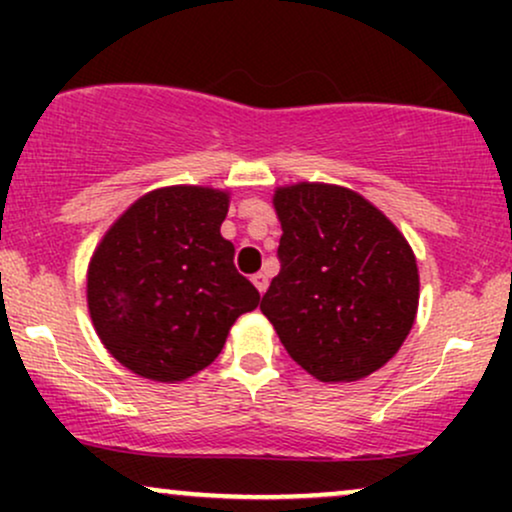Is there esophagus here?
I'll return each instance as SVG.
<instances>
[{"mask_svg": "<svg viewBox=\"0 0 512 512\" xmlns=\"http://www.w3.org/2000/svg\"><path fill=\"white\" fill-rule=\"evenodd\" d=\"M252 284L257 286V291L264 293V291H267V286H269V274L267 272H257L255 276H252Z\"/></svg>", "mask_w": 512, "mask_h": 512, "instance_id": "esophagus-1", "label": "esophagus"}]
</instances>
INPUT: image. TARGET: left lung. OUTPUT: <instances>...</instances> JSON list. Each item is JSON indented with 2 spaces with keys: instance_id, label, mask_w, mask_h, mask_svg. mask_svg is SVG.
<instances>
[{
  "instance_id": "left-lung-1",
  "label": "left lung",
  "mask_w": 512,
  "mask_h": 512,
  "mask_svg": "<svg viewBox=\"0 0 512 512\" xmlns=\"http://www.w3.org/2000/svg\"><path fill=\"white\" fill-rule=\"evenodd\" d=\"M281 269L260 310L298 366L322 383L383 368L414 325L419 269L407 238L358 192L279 187Z\"/></svg>"
}]
</instances>
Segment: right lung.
<instances>
[{
	"instance_id": "obj_1",
	"label": "right lung",
	"mask_w": 512,
	"mask_h": 512,
	"mask_svg": "<svg viewBox=\"0 0 512 512\" xmlns=\"http://www.w3.org/2000/svg\"><path fill=\"white\" fill-rule=\"evenodd\" d=\"M228 192L175 185L139 197L88 264L93 327L122 366L158 383L207 368L260 293L221 236Z\"/></svg>"
}]
</instances>
